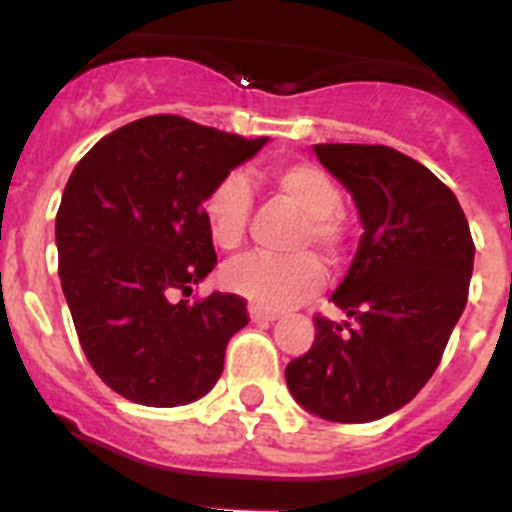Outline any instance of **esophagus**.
<instances>
[{
    "label": "esophagus",
    "mask_w": 512,
    "mask_h": 512,
    "mask_svg": "<svg viewBox=\"0 0 512 512\" xmlns=\"http://www.w3.org/2000/svg\"><path fill=\"white\" fill-rule=\"evenodd\" d=\"M248 315H251L253 323H271V320H277V312L264 310V307H259V305L248 307Z\"/></svg>",
    "instance_id": "esophagus-1"
}]
</instances>
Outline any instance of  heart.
Segmentation results:
<instances>
[{
	"label": "heart",
	"instance_id": "b5f03b06",
	"mask_svg": "<svg viewBox=\"0 0 512 512\" xmlns=\"http://www.w3.org/2000/svg\"><path fill=\"white\" fill-rule=\"evenodd\" d=\"M271 189L277 197L302 212L295 246H315L328 259H338L346 248L348 228L343 217V194L336 179L310 161H292L271 169ZM253 210L251 182L241 171H228L202 200L207 230L215 246L233 251L243 243ZM325 269L310 251L246 253L223 269V284L264 310H284L307 300L323 287Z\"/></svg>",
	"mask_w": 512,
	"mask_h": 512
}]
</instances>
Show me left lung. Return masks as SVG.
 <instances>
[{
	"instance_id": "obj_1",
	"label": "left lung",
	"mask_w": 512,
	"mask_h": 512,
	"mask_svg": "<svg viewBox=\"0 0 512 512\" xmlns=\"http://www.w3.org/2000/svg\"><path fill=\"white\" fill-rule=\"evenodd\" d=\"M318 161L354 194L364 235L315 341L284 369L302 408L369 423L408 405L441 364L469 297L474 241L456 194L390 146L318 143Z\"/></svg>"
}]
</instances>
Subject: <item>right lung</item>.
I'll list each match as a JSON object with an SVG mask.
<instances>
[{
	"label": "right lung",
	"instance_id": "1",
	"mask_svg": "<svg viewBox=\"0 0 512 512\" xmlns=\"http://www.w3.org/2000/svg\"><path fill=\"white\" fill-rule=\"evenodd\" d=\"M264 143L151 115L104 135L71 171L56 215L58 277L89 364L125 400L187 405L223 374L246 300L179 295L217 264L205 194Z\"/></svg>",
	"mask_w": 512,
	"mask_h": 512
}]
</instances>
